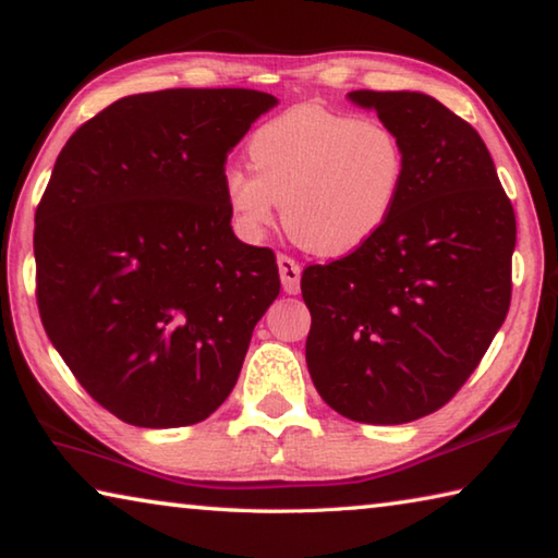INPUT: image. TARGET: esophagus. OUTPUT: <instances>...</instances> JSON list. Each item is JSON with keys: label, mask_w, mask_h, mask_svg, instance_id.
<instances>
[{"label": "esophagus", "mask_w": 558, "mask_h": 558, "mask_svg": "<svg viewBox=\"0 0 558 558\" xmlns=\"http://www.w3.org/2000/svg\"><path fill=\"white\" fill-rule=\"evenodd\" d=\"M278 270H280V282H282V290L288 292V295H298L300 290V266L290 256H278Z\"/></svg>", "instance_id": "obj_1"}]
</instances>
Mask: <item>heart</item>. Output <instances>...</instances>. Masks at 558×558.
I'll return each instance as SVG.
<instances>
[{
	"mask_svg": "<svg viewBox=\"0 0 558 558\" xmlns=\"http://www.w3.org/2000/svg\"><path fill=\"white\" fill-rule=\"evenodd\" d=\"M253 172L223 169V199L245 239L282 223L302 248L347 256L379 233L399 204L409 155L399 132L323 106L268 120L248 143Z\"/></svg>",
	"mask_w": 558,
	"mask_h": 558,
	"instance_id": "b5f03b06",
	"label": "heart"
}]
</instances>
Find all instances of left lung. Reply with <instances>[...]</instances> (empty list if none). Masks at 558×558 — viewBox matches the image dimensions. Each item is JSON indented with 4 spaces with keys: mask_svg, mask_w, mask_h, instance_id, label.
Instances as JSON below:
<instances>
[{
    "mask_svg": "<svg viewBox=\"0 0 558 558\" xmlns=\"http://www.w3.org/2000/svg\"><path fill=\"white\" fill-rule=\"evenodd\" d=\"M347 98L399 132L409 172L369 243L302 272L305 359L329 409L399 426L446 405L502 327L517 221L470 122L415 90Z\"/></svg>",
    "mask_w": 558,
    "mask_h": 558,
    "instance_id": "left-lung-1",
    "label": "left lung"
}]
</instances>
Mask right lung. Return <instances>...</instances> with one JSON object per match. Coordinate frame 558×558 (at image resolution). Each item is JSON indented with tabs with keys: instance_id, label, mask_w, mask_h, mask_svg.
Returning a JSON list of instances; mask_svg holds the SVG:
<instances>
[{
	"instance_id": "right-lung-1",
	"label": "right lung",
	"mask_w": 558,
	"mask_h": 558,
	"mask_svg": "<svg viewBox=\"0 0 558 558\" xmlns=\"http://www.w3.org/2000/svg\"><path fill=\"white\" fill-rule=\"evenodd\" d=\"M276 102L245 88L140 93L56 159L34 229L41 323L83 389L130 426L209 418L278 298L276 253L235 239L221 182Z\"/></svg>"
}]
</instances>
